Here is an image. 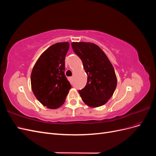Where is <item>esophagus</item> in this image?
Segmentation results:
<instances>
[{
	"mask_svg": "<svg viewBox=\"0 0 156 156\" xmlns=\"http://www.w3.org/2000/svg\"><path fill=\"white\" fill-rule=\"evenodd\" d=\"M73 77H69V81H70L71 82H72V80H73Z\"/></svg>",
	"mask_w": 156,
	"mask_h": 156,
	"instance_id": "obj_1",
	"label": "esophagus"
}]
</instances>
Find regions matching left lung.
Returning <instances> with one entry per match:
<instances>
[{
    "label": "left lung",
    "mask_w": 156,
    "mask_h": 156,
    "mask_svg": "<svg viewBox=\"0 0 156 156\" xmlns=\"http://www.w3.org/2000/svg\"><path fill=\"white\" fill-rule=\"evenodd\" d=\"M72 47L88 75L85 87L79 90L82 100L92 108L103 105L113 95L117 84L111 62L100 47L93 43L72 42Z\"/></svg>",
    "instance_id": "obj_1"
}]
</instances>
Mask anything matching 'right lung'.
Listing matches in <instances>:
<instances>
[{
	"label": "right lung",
	"mask_w": 156,
	"mask_h": 156,
	"mask_svg": "<svg viewBox=\"0 0 156 156\" xmlns=\"http://www.w3.org/2000/svg\"><path fill=\"white\" fill-rule=\"evenodd\" d=\"M69 48L68 42L52 45L40 55L32 70V92L42 105L51 109L64 104L72 87L64 74Z\"/></svg>",
	"instance_id": "add662e5"
}]
</instances>
